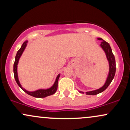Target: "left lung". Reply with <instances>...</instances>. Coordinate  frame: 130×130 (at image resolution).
<instances>
[{
	"label": "left lung",
	"mask_w": 130,
	"mask_h": 130,
	"mask_svg": "<svg viewBox=\"0 0 130 130\" xmlns=\"http://www.w3.org/2000/svg\"><path fill=\"white\" fill-rule=\"evenodd\" d=\"M98 40H102L101 43V46L103 50L105 52L106 54L107 59L109 61V73L108 77L107 78L106 81L104 85L100 89H97V90H95L93 91H90V92H86L87 95H97V94L101 93V92H103L104 90H105L106 89L108 88L109 85L111 84V83L114 79L115 73H116V60H115V57L113 54L112 52L111 47L110 46L109 44L106 41H104L102 38H98ZM80 93H83L82 92H80Z\"/></svg>",
	"instance_id": "left-lung-1"
}]
</instances>
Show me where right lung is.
<instances>
[{
  "label": "right lung",
  "instance_id": "1",
  "mask_svg": "<svg viewBox=\"0 0 130 130\" xmlns=\"http://www.w3.org/2000/svg\"><path fill=\"white\" fill-rule=\"evenodd\" d=\"M27 41H24L22 44L20 49L18 50V51L17 52V54H16V57H15V61H14V65H13V72H14V78H15L16 82L17 83V84L18 86L20 87L21 89L26 92V93H27L28 95H31V96H34V97L36 98H44L46 96H50V95H53L54 93H56L57 91V85H58V80H59V77H60V74L57 76V77L56 82H55L54 84L53 85V86L52 87H51L50 89H46V90H38L37 91H35V92H29V91L25 90L22 87V86H21L20 83H19V81L18 80V73H17V65L18 63V61L19 58H20L21 56L22 55V53H23L24 50L26 48V46L27 45Z\"/></svg>",
  "mask_w": 130,
  "mask_h": 130
}]
</instances>
